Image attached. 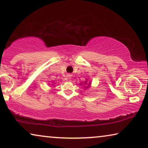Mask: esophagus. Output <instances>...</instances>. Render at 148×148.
I'll return each mask as SVG.
<instances>
[{"label": "esophagus", "mask_w": 148, "mask_h": 148, "mask_svg": "<svg viewBox=\"0 0 148 148\" xmlns=\"http://www.w3.org/2000/svg\"><path fill=\"white\" fill-rule=\"evenodd\" d=\"M67 76H68V77H69V78H71V77H72V75H71V74H68Z\"/></svg>", "instance_id": "1"}]
</instances>
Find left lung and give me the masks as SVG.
Masks as SVG:
<instances>
[{"label": "left lung", "instance_id": "obj_1", "mask_svg": "<svg viewBox=\"0 0 148 148\" xmlns=\"http://www.w3.org/2000/svg\"><path fill=\"white\" fill-rule=\"evenodd\" d=\"M80 85H83V83H81ZM84 85H85V89H87V88H88L90 87V85H91V83H90V82H87V81H85V82H84Z\"/></svg>", "mask_w": 148, "mask_h": 148}]
</instances>
